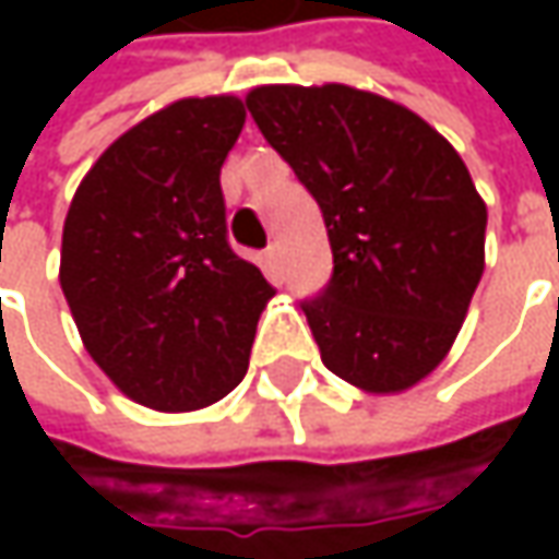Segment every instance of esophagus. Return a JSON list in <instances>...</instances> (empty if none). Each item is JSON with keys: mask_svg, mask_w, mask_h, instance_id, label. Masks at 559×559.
I'll list each match as a JSON object with an SVG mask.
<instances>
[{"mask_svg": "<svg viewBox=\"0 0 559 559\" xmlns=\"http://www.w3.org/2000/svg\"><path fill=\"white\" fill-rule=\"evenodd\" d=\"M280 258H283L280 242H270L267 251H264V264H267V270H280Z\"/></svg>", "mask_w": 559, "mask_h": 559, "instance_id": "34e87169", "label": "esophagus"}]
</instances>
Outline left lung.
<instances>
[{
  "label": "left lung",
  "mask_w": 559,
  "mask_h": 559,
  "mask_svg": "<svg viewBox=\"0 0 559 559\" xmlns=\"http://www.w3.org/2000/svg\"><path fill=\"white\" fill-rule=\"evenodd\" d=\"M264 140L323 211L333 276L305 298L323 364L392 395L439 367L485 270L488 211L454 145L355 86H258Z\"/></svg>",
  "instance_id": "8db88e82"
}]
</instances>
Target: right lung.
<instances>
[{"label":"right lung","mask_w":559,"mask_h":559,"mask_svg":"<svg viewBox=\"0 0 559 559\" xmlns=\"http://www.w3.org/2000/svg\"><path fill=\"white\" fill-rule=\"evenodd\" d=\"M242 123L236 96L167 105L102 152L64 221L58 280L80 338L152 411L229 395L276 292L226 239L221 167Z\"/></svg>","instance_id":"add662e5"}]
</instances>
